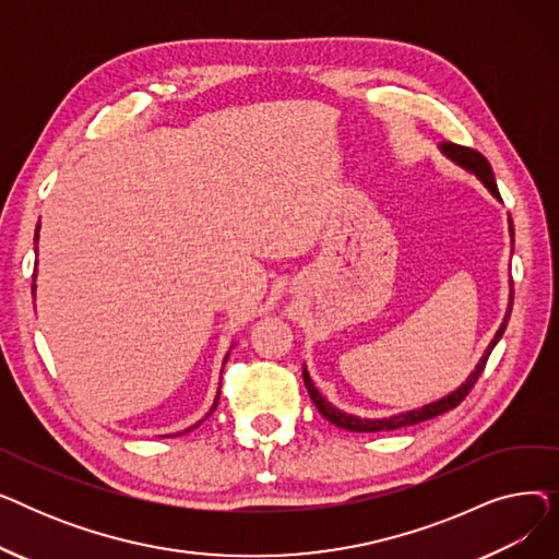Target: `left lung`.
<instances>
[{"instance_id": "1", "label": "left lung", "mask_w": 559, "mask_h": 559, "mask_svg": "<svg viewBox=\"0 0 559 559\" xmlns=\"http://www.w3.org/2000/svg\"><path fill=\"white\" fill-rule=\"evenodd\" d=\"M439 152H442L453 165L462 167V169L468 171V174H474L476 179L491 192V197H493L496 201L503 203V199H501V194H498V188H496V179H493L491 165L487 163V158H485L483 154H478L476 150H468V146L453 144V142H442V144H439ZM510 235L514 238L512 219H510ZM512 242H514V240H512ZM512 299H514V289H512V278H510V304H508V312H506V317H503V324L498 326L493 340L489 342V346H487V350L483 354V358L478 360L476 369H474L472 373H468V378L464 380V383H462L457 390H453L451 394H447V396H442V399H437V401L426 403V405L415 407V409H407V413L392 415V417L367 419V417H358V415H348V413H344V409L335 407L331 401H326L324 396H321V392H319V390L314 388V383H312V378H310L308 369L304 367V383H306V388H308V394H310L312 403L317 405L321 417L329 419V421H331L333 426H337V428L354 430V432L396 430V428H403V426H415V424H421V421H426V419L444 415V413H449V409L457 407V405L464 401V396H466L468 392H472V388L476 385V380L480 378V373H483V369H485V365H487V358H489V354H491V348L498 344V340H501L503 333H506L508 319H510V312H512Z\"/></svg>"}]
</instances>
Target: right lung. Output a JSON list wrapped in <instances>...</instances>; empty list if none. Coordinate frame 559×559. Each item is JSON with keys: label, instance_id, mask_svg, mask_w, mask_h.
I'll return each instance as SVG.
<instances>
[{"label": "right lung", "instance_id": "1", "mask_svg": "<svg viewBox=\"0 0 559 559\" xmlns=\"http://www.w3.org/2000/svg\"><path fill=\"white\" fill-rule=\"evenodd\" d=\"M38 230H40V224H38V226H36V238H34V242H36V253H38V238H40V235H38ZM36 267H38V260H36ZM34 278H36V272H34ZM32 292H34V295H36V283H34V285H32ZM226 358H228V354H226ZM226 358H224V362H226ZM217 401H219V392H217V396H215V403H213V407H211V413H209V415H205V417H203V419H209V417H211V415H213V413H215V407H217ZM203 419H199V421H197V424H194V426H190V428H186V430H183V432H190V430H192V428H197V426H201V424H203ZM183 432H176V435H183ZM171 437H174V435H171Z\"/></svg>", "mask_w": 559, "mask_h": 559}]
</instances>
